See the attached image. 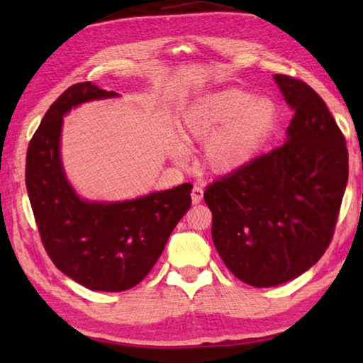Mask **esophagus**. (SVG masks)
<instances>
[{"label":"esophagus","mask_w":363,"mask_h":363,"mask_svg":"<svg viewBox=\"0 0 363 363\" xmlns=\"http://www.w3.org/2000/svg\"><path fill=\"white\" fill-rule=\"evenodd\" d=\"M190 196H192V201L195 205L200 203L201 199H203V189H201L200 186H195L192 189V194H190Z\"/></svg>","instance_id":"34e87169"}]
</instances>
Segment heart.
I'll return each instance as SVG.
<instances>
[{
	"label": "heart",
	"mask_w": 363,
	"mask_h": 363,
	"mask_svg": "<svg viewBox=\"0 0 363 363\" xmlns=\"http://www.w3.org/2000/svg\"><path fill=\"white\" fill-rule=\"evenodd\" d=\"M277 106L242 88L205 94L186 108L182 130L192 139H206L203 155L216 171H230L255 155L277 123Z\"/></svg>",
	"instance_id": "heart-1"
}]
</instances>
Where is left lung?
<instances>
[{"label": "left lung", "mask_w": 363, "mask_h": 363, "mask_svg": "<svg viewBox=\"0 0 363 363\" xmlns=\"http://www.w3.org/2000/svg\"><path fill=\"white\" fill-rule=\"evenodd\" d=\"M293 118L286 143L214 179L205 201L227 269L275 286L314 266L333 238L349 174L344 134L309 84L274 75Z\"/></svg>", "instance_id": "8db88e82"}]
</instances>
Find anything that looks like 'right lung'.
I'll return each instance as SVG.
<instances>
[{"label":"right lung","mask_w":363,"mask_h":363,"mask_svg":"<svg viewBox=\"0 0 363 363\" xmlns=\"http://www.w3.org/2000/svg\"><path fill=\"white\" fill-rule=\"evenodd\" d=\"M115 96L91 82L65 89L43 116L26 163L43 247L60 272L94 291H125L143 281L192 203L190 182L123 203H89L73 192L59 155L62 116L82 102Z\"/></svg>","instance_id":"1"}]
</instances>
